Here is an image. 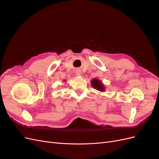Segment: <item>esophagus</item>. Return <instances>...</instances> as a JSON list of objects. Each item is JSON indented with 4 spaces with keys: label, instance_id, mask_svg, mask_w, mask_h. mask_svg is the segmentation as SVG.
Instances as JSON below:
<instances>
[{
    "label": "esophagus",
    "instance_id": "1",
    "mask_svg": "<svg viewBox=\"0 0 159 159\" xmlns=\"http://www.w3.org/2000/svg\"><path fill=\"white\" fill-rule=\"evenodd\" d=\"M81 72L80 70H79V69H77V70H75V74H76V75L79 76V75H81Z\"/></svg>",
    "mask_w": 159,
    "mask_h": 159
}]
</instances>
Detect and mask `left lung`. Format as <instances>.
Masks as SVG:
<instances>
[{
    "label": "left lung",
    "mask_w": 159,
    "mask_h": 159,
    "mask_svg": "<svg viewBox=\"0 0 159 159\" xmlns=\"http://www.w3.org/2000/svg\"><path fill=\"white\" fill-rule=\"evenodd\" d=\"M91 85H92V87L94 89H96L97 90L100 91H105L104 85L102 84V81H101L99 80L94 78L91 81Z\"/></svg>",
    "instance_id": "obj_1"
}]
</instances>
